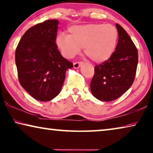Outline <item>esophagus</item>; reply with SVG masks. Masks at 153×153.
I'll list each match as a JSON object with an SVG mask.
<instances>
[{
	"mask_svg": "<svg viewBox=\"0 0 153 153\" xmlns=\"http://www.w3.org/2000/svg\"><path fill=\"white\" fill-rule=\"evenodd\" d=\"M82 64H83L82 62H75L74 63V68H76V69H77V68L80 67Z\"/></svg>",
	"mask_w": 153,
	"mask_h": 153,
	"instance_id": "1",
	"label": "esophagus"
}]
</instances>
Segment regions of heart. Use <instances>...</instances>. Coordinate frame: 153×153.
<instances>
[{
  "label": "heart",
  "mask_w": 153,
  "mask_h": 153,
  "mask_svg": "<svg viewBox=\"0 0 153 153\" xmlns=\"http://www.w3.org/2000/svg\"><path fill=\"white\" fill-rule=\"evenodd\" d=\"M69 35L60 34L56 44L66 59H72L84 48V53L92 60L102 62L114 52L118 33L111 24H88L74 26L69 28Z\"/></svg>",
  "instance_id": "1"
}]
</instances>
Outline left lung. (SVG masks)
<instances>
[{
    "mask_svg": "<svg viewBox=\"0 0 153 153\" xmlns=\"http://www.w3.org/2000/svg\"><path fill=\"white\" fill-rule=\"evenodd\" d=\"M118 41L110 59L94 67L91 82L93 95L100 101H111L120 97L133 83L138 53L134 43L122 26L116 24Z\"/></svg>",
    "mask_w": 153,
    "mask_h": 153,
    "instance_id": "1",
    "label": "left lung"
}]
</instances>
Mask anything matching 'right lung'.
<instances>
[{
	"label": "right lung",
	"instance_id": "add662e5",
	"mask_svg": "<svg viewBox=\"0 0 153 153\" xmlns=\"http://www.w3.org/2000/svg\"><path fill=\"white\" fill-rule=\"evenodd\" d=\"M57 20H48L30 28L16 50L19 82L34 99L48 101L56 97L73 63L57 49Z\"/></svg>",
	"mask_w": 153,
	"mask_h": 153
}]
</instances>
